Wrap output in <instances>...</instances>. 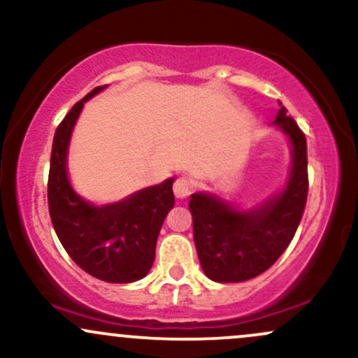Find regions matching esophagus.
<instances>
[{"mask_svg": "<svg viewBox=\"0 0 358 358\" xmlns=\"http://www.w3.org/2000/svg\"><path fill=\"white\" fill-rule=\"evenodd\" d=\"M190 192H192V185L187 178H178L173 183V193H175L176 199H180V200L187 199V196L190 195Z\"/></svg>", "mask_w": 358, "mask_h": 358, "instance_id": "34e87169", "label": "esophagus"}]
</instances>
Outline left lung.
<instances>
[{
  "label": "left lung",
  "instance_id": "1",
  "mask_svg": "<svg viewBox=\"0 0 358 358\" xmlns=\"http://www.w3.org/2000/svg\"><path fill=\"white\" fill-rule=\"evenodd\" d=\"M278 124L293 145V168L285 192L257 210H234L217 196L193 193L188 208L203 273L212 281H248L269 269L293 241L308 199L305 133L279 102Z\"/></svg>",
  "mask_w": 358,
  "mask_h": 358
}]
</instances>
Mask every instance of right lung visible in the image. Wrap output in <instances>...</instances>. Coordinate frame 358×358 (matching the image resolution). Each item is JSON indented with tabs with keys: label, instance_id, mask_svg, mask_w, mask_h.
I'll list each match as a JSON object with an SVG mask.
<instances>
[{
	"label": "right lung",
	"instance_id": "add662e5",
	"mask_svg": "<svg viewBox=\"0 0 358 358\" xmlns=\"http://www.w3.org/2000/svg\"><path fill=\"white\" fill-rule=\"evenodd\" d=\"M104 87L90 90L57 126L48 171V212L57 237L80 269L102 281L133 282L153 266L159 229L175 205L173 178L106 207L89 205L72 190L65 166L72 127L84 102Z\"/></svg>",
	"mask_w": 358,
	"mask_h": 358
}]
</instances>
